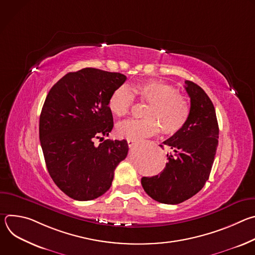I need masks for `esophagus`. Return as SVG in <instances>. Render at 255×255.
I'll list each match as a JSON object with an SVG mask.
<instances>
[{"instance_id":"1","label":"esophagus","mask_w":255,"mask_h":255,"mask_svg":"<svg viewBox=\"0 0 255 255\" xmlns=\"http://www.w3.org/2000/svg\"><path fill=\"white\" fill-rule=\"evenodd\" d=\"M136 142H137L136 140H132V139H128V140H127V143H128V146H129V147H133L134 145L136 144Z\"/></svg>"}]
</instances>
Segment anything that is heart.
Here are the masks:
<instances>
[{
    "instance_id": "1",
    "label": "heart",
    "mask_w": 255,
    "mask_h": 255,
    "mask_svg": "<svg viewBox=\"0 0 255 255\" xmlns=\"http://www.w3.org/2000/svg\"><path fill=\"white\" fill-rule=\"evenodd\" d=\"M133 92L141 101L149 105L144 119H128L118 124L116 133L120 138L139 140L151 136L160 129L165 134H174L183 128L190 116L186 98L175 88L161 81L140 82L130 88L121 86L113 91L108 100V109L113 115H126L133 104Z\"/></svg>"
}]
</instances>
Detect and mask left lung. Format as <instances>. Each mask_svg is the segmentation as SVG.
<instances>
[{"mask_svg":"<svg viewBox=\"0 0 255 255\" xmlns=\"http://www.w3.org/2000/svg\"><path fill=\"white\" fill-rule=\"evenodd\" d=\"M185 83L191 99L188 122L162 142L174 153L166 155L168 161L159 174L141 178L146 194L162 204L183 203L203 189L218 146L219 127L212 101L197 84L191 81Z\"/></svg>","mask_w":255,"mask_h":255,"instance_id":"8db88e82","label":"left lung"}]
</instances>
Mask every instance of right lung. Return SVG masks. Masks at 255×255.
<instances>
[{
  "mask_svg": "<svg viewBox=\"0 0 255 255\" xmlns=\"http://www.w3.org/2000/svg\"><path fill=\"white\" fill-rule=\"evenodd\" d=\"M127 80L119 72L86 67L68 72L49 91L39 120L46 167L69 198L91 201L110 189L117 165L128 154L123 140H93L109 135L113 116L108 100Z\"/></svg>",
  "mask_w": 255,
  "mask_h": 255,
  "instance_id": "add662e5",
  "label": "right lung"
}]
</instances>
